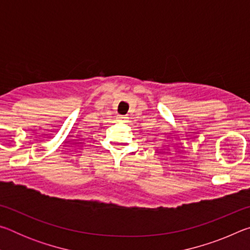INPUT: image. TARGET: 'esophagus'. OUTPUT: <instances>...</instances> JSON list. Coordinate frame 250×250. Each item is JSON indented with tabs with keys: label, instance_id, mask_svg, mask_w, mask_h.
<instances>
[{
	"label": "esophagus",
	"instance_id": "34e87169",
	"mask_svg": "<svg viewBox=\"0 0 250 250\" xmlns=\"http://www.w3.org/2000/svg\"><path fill=\"white\" fill-rule=\"evenodd\" d=\"M118 120L122 121V122H125V121H128V117H125V116H118Z\"/></svg>",
	"mask_w": 250,
	"mask_h": 250
}]
</instances>
